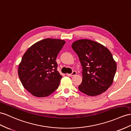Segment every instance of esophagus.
<instances>
[{
	"mask_svg": "<svg viewBox=\"0 0 131 131\" xmlns=\"http://www.w3.org/2000/svg\"><path fill=\"white\" fill-rule=\"evenodd\" d=\"M76 73H77V72L75 71H73L71 73H68L67 75L69 76H70V77H72V76H75V75H76Z\"/></svg>",
	"mask_w": 131,
	"mask_h": 131,
	"instance_id": "1",
	"label": "esophagus"
}]
</instances>
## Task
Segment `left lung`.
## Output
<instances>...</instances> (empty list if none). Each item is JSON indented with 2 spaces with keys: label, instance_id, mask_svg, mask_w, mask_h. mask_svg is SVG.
<instances>
[{
  "label": "left lung",
  "instance_id": "left-lung-1",
  "mask_svg": "<svg viewBox=\"0 0 131 131\" xmlns=\"http://www.w3.org/2000/svg\"><path fill=\"white\" fill-rule=\"evenodd\" d=\"M71 46L82 67V81L79 90L90 96L105 92L112 84L117 70L116 62L109 50L88 39L77 40Z\"/></svg>",
  "mask_w": 131,
  "mask_h": 131
}]
</instances>
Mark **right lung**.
Masks as SVG:
<instances>
[{
  "label": "right lung",
  "mask_w": 131,
  "mask_h": 131,
  "mask_svg": "<svg viewBox=\"0 0 131 131\" xmlns=\"http://www.w3.org/2000/svg\"><path fill=\"white\" fill-rule=\"evenodd\" d=\"M65 43L63 40L45 39L30 47L23 55L18 75L24 88L33 96H48L58 88L62 76L55 61Z\"/></svg>",
  "instance_id": "right-lung-1"
}]
</instances>
